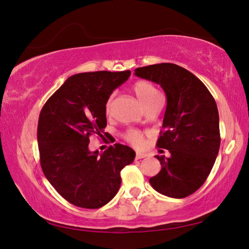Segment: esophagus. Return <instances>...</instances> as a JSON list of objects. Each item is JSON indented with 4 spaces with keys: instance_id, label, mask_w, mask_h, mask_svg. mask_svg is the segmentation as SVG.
<instances>
[{
    "instance_id": "34e87169",
    "label": "esophagus",
    "mask_w": 249,
    "mask_h": 249,
    "mask_svg": "<svg viewBox=\"0 0 249 249\" xmlns=\"http://www.w3.org/2000/svg\"><path fill=\"white\" fill-rule=\"evenodd\" d=\"M147 157V153H143V152H137L136 153V157H135V159L139 160V159H143V158Z\"/></svg>"
}]
</instances>
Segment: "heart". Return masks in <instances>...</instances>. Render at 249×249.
I'll return each mask as SVG.
<instances>
[{
    "label": "heart",
    "instance_id": "1",
    "mask_svg": "<svg viewBox=\"0 0 249 249\" xmlns=\"http://www.w3.org/2000/svg\"><path fill=\"white\" fill-rule=\"evenodd\" d=\"M132 89H133L134 93L136 94V97L138 98L139 102L142 103L143 107L146 106L147 103L151 102L152 100H155L157 97L160 96L159 91L156 89L155 86L146 80H138V81H136V83H134ZM111 101H112V97L107 99L106 102V111L107 112L110 111ZM124 137L129 143H132L136 147H142L143 144V135L136 129L127 130V132L125 133Z\"/></svg>",
    "mask_w": 249,
    "mask_h": 249
}]
</instances>
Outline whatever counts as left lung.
Listing matches in <instances>:
<instances>
[{"label": "left lung", "mask_w": 249, "mask_h": 249, "mask_svg": "<svg viewBox=\"0 0 249 249\" xmlns=\"http://www.w3.org/2000/svg\"><path fill=\"white\" fill-rule=\"evenodd\" d=\"M135 75L159 84L168 101L157 146L168 149L171 156H156L162 168L149 182L168 197L192 195L206 182L219 152L214 99L200 79L172 63L138 67Z\"/></svg>", "instance_id": "1"}]
</instances>
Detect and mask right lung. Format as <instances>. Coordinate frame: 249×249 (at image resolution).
I'll list each match as a JSON object with an SVG mask.
<instances>
[{
	"label": "right lung",
	"instance_id": "obj_1",
	"mask_svg": "<svg viewBox=\"0 0 249 249\" xmlns=\"http://www.w3.org/2000/svg\"><path fill=\"white\" fill-rule=\"evenodd\" d=\"M130 71H89L67 79L48 99L39 115L40 164L50 184L74 206L98 209L116 195L121 171L135 151L121 143L90 152L91 135L103 137L106 102ZM106 135V133H105Z\"/></svg>",
	"mask_w": 249,
	"mask_h": 249
}]
</instances>
